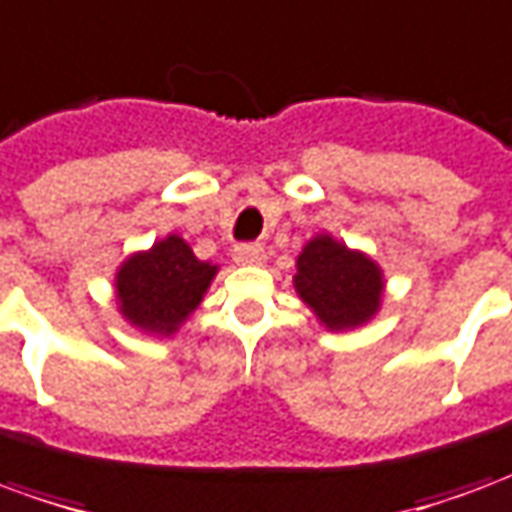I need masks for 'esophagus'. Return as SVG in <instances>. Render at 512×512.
Instances as JSON below:
<instances>
[{
  "instance_id": "obj_1",
  "label": "esophagus",
  "mask_w": 512,
  "mask_h": 512,
  "mask_svg": "<svg viewBox=\"0 0 512 512\" xmlns=\"http://www.w3.org/2000/svg\"><path fill=\"white\" fill-rule=\"evenodd\" d=\"M235 263H241V266H260L263 260H266V252H263V246L257 244H241L235 246Z\"/></svg>"
}]
</instances>
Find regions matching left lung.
<instances>
[{
    "label": "left lung",
    "mask_w": 512,
    "mask_h": 512,
    "mask_svg": "<svg viewBox=\"0 0 512 512\" xmlns=\"http://www.w3.org/2000/svg\"><path fill=\"white\" fill-rule=\"evenodd\" d=\"M293 288L329 332L359 329L376 318L384 301V268L362 249L332 233L312 235L296 257Z\"/></svg>",
    "instance_id": "obj_1"
}]
</instances>
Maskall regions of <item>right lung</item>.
<instances>
[{
    "instance_id": "add662e5",
    "label": "right lung",
    "mask_w": 512,
    "mask_h": 512,
    "mask_svg": "<svg viewBox=\"0 0 512 512\" xmlns=\"http://www.w3.org/2000/svg\"><path fill=\"white\" fill-rule=\"evenodd\" d=\"M216 274V263L200 260L178 233H169L117 266V312L139 332L172 337L200 307Z\"/></svg>"
}]
</instances>
